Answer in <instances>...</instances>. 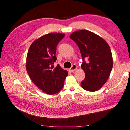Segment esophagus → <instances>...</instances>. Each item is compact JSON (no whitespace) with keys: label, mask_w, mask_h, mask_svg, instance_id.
<instances>
[{"label":"esophagus","mask_w":130,"mask_h":130,"mask_svg":"<svg viewBox=\"0 0 130 130\" xmlns=\"http://www.w3.org/2000/svg\"><path fill=\"white\" fill-rule=\"evenodd\" d=\"M77 66H76V64H73L71 68H70V71L71 72H73L75 71V70H76L77 69Z\"/></svg>","instance_id":"1"}]
</instances>
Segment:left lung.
<instances>
[{
  "label": "left lung",
  "mask_w": 130,
  "mask_h": 130,
  "mask_svg": "<svg viewBox=\"0 0 130 130\" xmlns=\"http://www.w3.org/2000/svg\"><path fill=\"white\" fill-rule=\"evenodd\" d=\"M70 38L79 48L83 62L81 68L85 73L81 87L89 92L100 89L111 74L113 67L110 47L103 38L86 30L73 32ZM85 59H87V62Z\"/></svg>",
  "instance_id": "obj_1"
}]
</instances>
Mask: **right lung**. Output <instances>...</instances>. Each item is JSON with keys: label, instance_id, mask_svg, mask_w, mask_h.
<instances>
[{"label": "right lung", "instance_id": "obj_1", "mask_svg": "<svg viewBox=\"0 0 130 130\" xmlns=\"http://www.w3.org/2000/svg\"><path fill=\"white\" fill-rule=\"evenodd\" d=\"M64 36L61 33L43 35L34 41L27 52V74L35 85L49 95L60 91L68 75V72L60 65L57 64L55 68L53 65L57 60V45Z\"/></svg>", "mask_w": 130, "mask_h": 130}]
</instances>
